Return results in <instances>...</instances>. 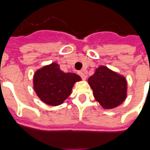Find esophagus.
<instances>
[{
	"label": "esophagus",
	"mask_w": 150,
	"mask_h": 150,
	"mask_svg": "<svg viewBox=\"0 0 150 150\" xmlns=\"http://www.w3.org/2000/svg\"><path fill=\"white\" fill-rule=\"evenodd\" d=\"M79 75H80V76H81V78L83 79H84V80L86 79V78H87V76L85 75V74L83 71H79Z\"/></svg>",
	"instance_id": "1"
}]
</instances>
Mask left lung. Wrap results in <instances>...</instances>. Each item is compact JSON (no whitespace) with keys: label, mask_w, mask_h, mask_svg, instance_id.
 Instances as JSON below:
<instances>
[{"label":"left lung","mask_w":150,"mask_h":150,"mask_svg":"<svg viewBox=\"0 0 150 150\" xmlns=\"http://www.w3.org/2000/svg\"><path fill=\"white\" fill-rule=\"evenodd\" d=\"M88 81L95 99L104 109L114 108L125 100L128 88L125 77L107 67L100 66Z\"/></svg>","instance_id":"8db88e82"}]
</instances>
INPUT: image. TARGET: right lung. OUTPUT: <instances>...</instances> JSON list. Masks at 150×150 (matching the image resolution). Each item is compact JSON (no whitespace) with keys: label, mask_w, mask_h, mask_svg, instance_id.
<instances>
[{"label":"right lung","mask_w":150,"mask_h":150,"mask_svg":"<svg viewBox=\"0 0 150 150\" xmlns=\"http://www.w3.org/2000/svg\"><path fill=\"white\" fill-rule=\"evenodd\" d=\"M81 77L75 73H65L56 62L44 66L34 75V89L45 104L51 106L62 104L71 94L72 88Z\"/></svg>","instance_id":"obj_1"}]
</instances>
